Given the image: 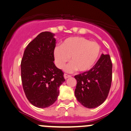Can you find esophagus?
Returning <instances> with one entry per match:
<instances>
[{
    "label": "esophagus",
    "mask_w": 131,
    "mask_h": 131,
    "mask_svg": "<svg viewBox=\"0 0 131 131\" xmlns=\"http://www.w3.org/2000/svg\"><path fill=\"white\" fill-rule=\"evenodd\" d=\"M64 78H65L66 79H67V78H69V77H71V75H68V74H64Z\"/></svg>",
    "instance_id": "obj_1"
}]
</instances>
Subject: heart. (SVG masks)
Segmentation results:
<instances>
[{
    "instance_id": "b5f03b06",
    "label": "heart",
    "mask_w": 131,
    "mask_h": 131,
    "mask_svg": "<svg viewBox=\"0 0 131 131\" xmlns=\"http://www.w3.org/2000/svg\"><path fill=\"white\" fill-rule=\"evenodd\" d=\"M101 52V46L96 42L82 37H69L61 46L54 48L55 64L59 69H62L70 58L71 62L65 67L66 71H88L95 64Z\"/></svg>"
}]
</instances>
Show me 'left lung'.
Listing matches in <instances>:
<instances>
[{"instance_id": "left-lung-1", "label": "left lung", "mask_w": 131, "mask_h": 131, "mask_svg": "<svg viewBox=\"0 0 131 131\" xmlns=\"http://www.w3.org/2000/svg\"><path fill=\"white\" fill-rule=\"evenodd\" d=\"M112 64L109 54H102L89 71L74 76L77 81L75 96L89 109L101 105L107 99L112 83Z\"/></svg>"}]
</instances>
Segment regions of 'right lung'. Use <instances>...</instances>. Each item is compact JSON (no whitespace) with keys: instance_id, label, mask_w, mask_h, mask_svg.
I'll use <instances>...</instances> for the list:
<instances>
[{"instance_id":"1","label":"right lung","mask_w":131,"mask_h":131,"mask_svg":"<svg viewBox=\"0 0 131 131\" xmlns=\"http://www.w3.org/2000/svg\"><path fill=\"white\" fill-rule=\"evenodd\" d=\"M54 34L43 32L32 40L21 60V79L26 97L34 106L46 108L57 99L64 72L55 66Z\"/></svg>"}]
</instances>
